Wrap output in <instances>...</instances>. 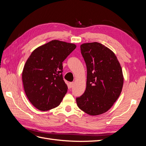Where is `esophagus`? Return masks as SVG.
<instances>
[{
  "label": "esophagus",
  "instance_id": "34e87169",
  "mask_svg": "<svg viewBox=\"0 0 146 146\" xmlns=\"http://www.w3.org/2000/svg\"><path fill=\"white\" fill-rule=\"evenodd\" d=\"M74 82H71L69 83V88H71L74 86Z\"/></svg>",
  "mask_w": 146,
  "mask_h": 146
}]
</instances>
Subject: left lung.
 <instances>
[{
  "instance_id": "1",
  "label": "left lung",
  "mask_w": 146,
  "mask_h": 146,
  "mask_svg": "<svg viewBox=\"0 0 146 146\" xmlns=\"http://www.w3.org/2000/svg\"><path fill=\"white\" fill-rule=\"evenodd\" d=\"M81 53L87 68L86 88L76 98L78 107L90 115L102 114L118 98L123 86L121 65L115 54L98 43H83Z\"/></svg>"
}]
</instances>
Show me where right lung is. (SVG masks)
Returning <instances> with one entry per match:
<instances>
[{"label":"right lung","mask_w":146,"mask_h":146,"mask_svg":"<svg viewBox=\"0 0 146 146\" xmlns=\"http://www.w3.org/2000/svg\"><path fill=\"white\" fill-rule=\"evenodd\" d=\"M76 45L52 40L36 49L25 64L22 81L25 94L37 109L46 111L60 104L68 90L62 62Z\"/></svg>","instance_id":"obj_1"}]
</instances>
